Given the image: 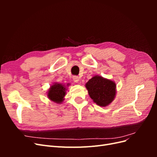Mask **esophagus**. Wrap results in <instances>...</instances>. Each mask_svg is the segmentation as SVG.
<instances>
[{
	"label": "esophagus",
	"mask_w": 157,
	"mask_h": 157,
	"mask_svg": "<svg viewBox=\"0 0 157 157\" xmlns=\"http://www.w3.org/2000/svg\"><path fill=\"white\" fill-rule=\"evenodd\" d=\"M73 79L74 80V82H79L80 79H79V77H78V76H74Z\"/></svg>",
	"instance_id": "1"
}]
</instances>
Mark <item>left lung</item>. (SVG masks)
I'll use <instances>...</instances> for the list:
<instances>
[{
    "instance_id": "1",
    "label": "left lung",
    "mask_w": 157,
    "mask_h": 157,
    "mask_svg": "<svg viewBox=\"0 0 157 157\" xmlns=\"http://www.w3.org/2000/svg\"><path fill=\"white\" fill-rule=\"evenodd\" d=\"M90 97L101 107H107L115 98L116 84L111 80L101 76H94L85 85Z\"/></svg>"
}]
</instances>
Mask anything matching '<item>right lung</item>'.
<instances>
[{
	"mask_svg": "<svg viewBox=\"0 0 157 157\" xmlns=\"http://www.w3.org/2000/svg\"><path fill=\"white\" fill-rule=\"evenodd\" d=\"M69 85L67 84V86L65 84L55 82L52 85L47 92V96L52 101H54L58 104L62 103L64 100L66 95L67 87Z\"/></svg>",
	"mask_w": 157,
	"mask_h": 157,
	"instance_id": "1",
	"label": "right lung"
}]
</instances>
